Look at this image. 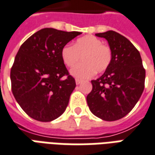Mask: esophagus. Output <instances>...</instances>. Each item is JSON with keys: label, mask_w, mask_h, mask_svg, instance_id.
Returning a JSON list of instances; mask_svg holds the SVG:
<instances>
[{"label": "esophagus", "mask_w": 155, "mask_h": 155, "mask_svg": "<svg viewBox=\"0 0 155 155\" xmlns=\"http://www.w3.org/2000/svg\"><path fill=\"white\" fill-rule=\"evenodd\" d=\"M75 83H76V85H80L81 83V81L79 79H75Z\"/></svg>", "instance_id": "obj_1"}]
</instances>
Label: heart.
<instances>
[{
	"label": "heart",
	"instance_id": "obj_1",
	"mask_svg": "<svg viewBox=\"0 0 155 155\" xmlns=\"http://www.w3.org/2000/svg\"><path fill=\"white\" fill-rule=\"evenodd\" d=\"M82 61L70 70V74L78 79H87L93 76L96 71L102 73L111 64L112 53L110 48L102 41L92 35L78 38L74 45L67 44L61 49V58L68 67L74 66L81 59Z\"/></svg>",
	"mask_w": 155,
	"mask_h": 155
}]
</instances>
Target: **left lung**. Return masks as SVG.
I'll use <instances>...</instances> for the list:
<instances>
[{
  "label": "left lung",
  "instance_id": "8db88e82",
  "mask_svg": "<svg viewBox=\"0 0 155 155\" xmlns=\"http://www.w3.org/2000/svg\"><path fill=\"white\" fill-rule=\"evenodd\" d=\"M107 40L112 59L104 74L91 81L92 91L86 97L91 111L105 121H116L129 113L144 89L145 70L134 44L114 31L96 33Z\"/></svg>",
  "mask_w": 155,
  "mask_h": 155
}]
</instances>
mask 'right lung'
<instances>
[{"label":"right lung","instance_id":"right-lung-1","mask_svg":"<svg viewBox=\"0 0 155 155\" xmlns=\"http://www.w3.org/2000/svg\"><path fill=\"white\" fill-rule=\"evenodd\" d=\"M80 34L47 28L21 44L11 70L12 91L30 117L51 122L65 111L76 85L63 62L61 49Z\"/></svg>","mask_w":155,"mask_h":155}]
</instances>
